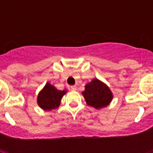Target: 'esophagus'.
Segmentation results:
<instances>
[{
    "mask_svg": "<svg viewBox=\"0 0 153 153\" xmlns=\"http://www.w3.org/2000/svg\"><path fill=\"white\" fill-rule=\"evenodd\" d=\"M71 90L72 91H75L77 90V87L76 86H71Z\"/></svg>",
    "mask_w": 153,
    "mask_h": 153,
    "instance_id": "obj_1",
    "label": "esophagus"
}]
</instances>
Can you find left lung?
<instances>
[{
  "mask_svg": "<svg viewBox=\"0 0 153 153\" xmlns=\"http://www.w3.org/2000/svg\"><path fill=\"white\" fill-rule=\"evenodd\" d=\"M82 95L86 104L96 109L105 107L113 98V94L109 87L98 79H93L90 83L86 84Z\"/></svg>",
  "mask_w": 153,
  "mask_h": 153,
  "instance_id": "obj_1",
  "label": "left lung"
}]
</instances>
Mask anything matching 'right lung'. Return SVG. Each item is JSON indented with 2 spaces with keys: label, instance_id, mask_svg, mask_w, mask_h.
Returning <instances> with one entry per match:
<instances>
[{
  "label": "right lung",
  "instance_id": "right-lung-1",
  "mask_svg": "<svg viewBox=\"0 0 153 153\" xmlns=\"http://www.w3.org/2000/svg\"><path fill=\"white\" fill-rule=\"evenodd\" d=\"M65 94V91H59L55 89V86L48 82L44 86V88L39 94L37 102L42 109L45 110H51L59 107L61 98Z\"/></svg>",
  "mask_w": 153,
  "mask_h": 153
}]
</instances>
